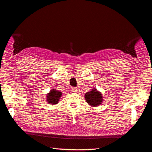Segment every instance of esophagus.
Wrapping results in <instances>:
<instances>
[{
  "mask_svg": "<svg viewBox=\"0 0 152 152\" xmlns=\"http://www.w3.org/2000/svg\"><path fill=\"white\" fill-rule=\"evenodd\" d=\"M71 91L73 92V93H77V87H72V88H71Z\"/></svg>",
  "mask_w": 152,
  "mask_h": 152,
  "instance_id": "1",
  "label": "esophagus"
}]
</instances>
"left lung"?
<instances>
[{
  "mask_svg": "<svg viewBox=\"0 0 152 152\" xmlns=\"http://www.w3.org/2000/svg\"><path fill=\"white\" fill-rule=\"evenodd\" d=\"M85 99L87 103L92 107H98L102 103L103 96L97 90L93 89L85 94Z\"/></svg>",
  "mask_w": 152,
  "mask_h": 152,
  "instance_id": "1",
  "label": "left lung"
}]
</instances>
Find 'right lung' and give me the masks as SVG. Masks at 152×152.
Returning <instances> with one entry per match:
<instances>
[{"label": "right lung", "instance_id": "1", "mask_svg": "<svg viewBox=\"0 0 152 152\" xmlns=\"http://www.w3.org/2000/svg\"><path fill=\"white\" fill-rule=\"evenodd\" d=\"M62 93L61 92L55 89H52L50 93L47 94V101L50 104H55L58 103L59 99L60 98Z\"/></svg>", "mask_w": 152, "mask_h": 152}]
</instances>
